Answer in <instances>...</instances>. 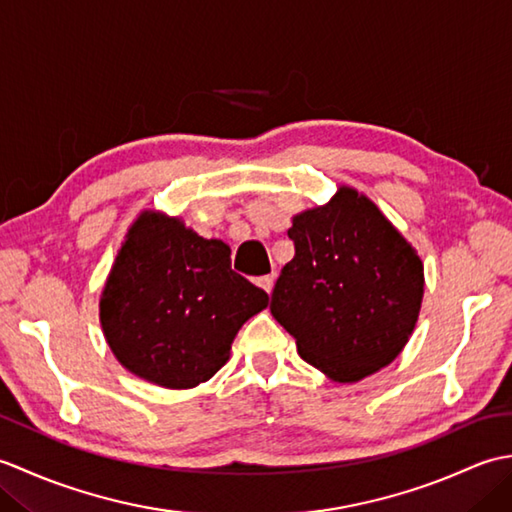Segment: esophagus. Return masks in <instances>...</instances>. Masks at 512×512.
I'll use <instances>...</instances> for the list:
<instances>
[{
  "label": "esophagus",
  "mask_w": 512,
  "mask_h": 512,
  "mask_svg": "<svg viewBox=\"0 0 512 512\" xmlns=\"http://www.w3.org/2000/svg\"><path fill=\"white\" fill-rule=\"evenodd\" d=\"M273 284H275V275H264V277L257 279V286L262 288V290H266V292L273 290Z\"/></svg>",
  "instance_id": "obj_1"
}]
</instances>
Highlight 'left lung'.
I'll return each mask as SVG.
<instances>
[{"label":"left lung","mask_w":512,"mask_h":512,"mask_svg":"<svg viewBox=\"0 0 512 512\" xmlns=\"http://www.w3.org/2000/svg\"><path fill=\"white\" fill-rule=\"evenodd\" d=\"M288 237L270 312L297 339L303 361L339 383L389 365L418 321L424 273L407 239L350 187L303 211Z\"/></svg>","instance_id":"obj_1"}]
</instances>
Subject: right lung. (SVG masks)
Segmentation results:
<instances>
[{"label": "right lung", "mask_w": 512, "mask_h": 512, "mask_svg": "<svg viewBox=\"0 0 512 512\" xmlns=\"http://www.w3.org/2000/svg\"><path fill=\"white\" fill-rule=\"evenodd\" d=\"M268 295L231 270V248L176 217L143 213L107 277L101 325L121 365L169 389L209 380Z\"/></svg>", "instance_id": "add662e5"}]
</instances>
